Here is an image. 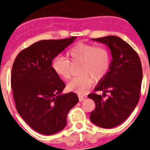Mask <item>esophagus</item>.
Returning a JSON list of instances; mask_svg holds the SVG:
<instances>
[{
  "label": "esophagus",
  "mask_w": 150,
  "mask_h": 150,
  "mask_svg": "<svg viewBox=\"0 0 150 150\" xmlns=\"http://www.w3.org/2000/svg\"><path fill=\"white\" fill-rule=\"evenodd\" d=\"M86 97L87 96L85 95V94H79V95H78V98H79V100L80 102L82 100H84V99H86Z\"/></svg>",
  "instance_id": "esophagus-1"
}]
</instances>
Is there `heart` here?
<instances>
[{
  "label": "heart",
  "instance_id": "b5f03b06",
  "mask_svg": "<svg viewBox=\"0 0 150 150\" xmlns=\"http://www.w3.org/2000/svg\"><path fill=\"white\" fill-rule=\"evenodd\" d=\"M72 63L81 62V75L71 80L67 84L68 91L84 94L91 88L94 81L99 80L107 75L110 66V56L108 50L103 47L83 42L78 43L67 52ZM52 68L57 76L68 80L72 76V66L68 59L60 56L53 59Z\"/></svg>",
  "mask_w": 150,
  "mask_h": 150
}]
</instances>
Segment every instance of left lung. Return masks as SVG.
I'll return each instance as SVG.
<instances>
[{"label": "left lung", "mask_w": 150, "mask_h": 150, "mask_svg": "<svg viewBox=\"0 0 150 150\" xmlns=\"http://www.w3.org/2000/svg\"><path fill=\"white\" fill-rule=\"evenodd\" d=\"M92 40L107 45L112 59L109 72L94 88V91H103V95H88L96 105L90 119L100 127L113 128L128 118L139 101L143 78L141 61L131 46L119 37L110 35ZM107 93L110 96L104 100L102 96Z\"/></svg>", "instance_id": "8db88e82"}]
</instances>
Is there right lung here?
I'll return each mask as SVG.
<instances>
[{
    "mask_svg": "<svg viewBox=\"0 0 150 150\" xmlns=\"http://www.w3.org/2000/svg\"><path fill=\"white\" fill-rule=\"evenodd\" d=\"M76 37L41 40L21 52L14 62L11 87L18 113L37 132L55 134L65 127L70 110L79 99L62 94L66 85L52 68V62Z\"/></svg>",
    "mask_w": 150,
    "mask_h": 150,
    "instance_id": "obj_1",
    "label": "right lung"
}]
</instances>
